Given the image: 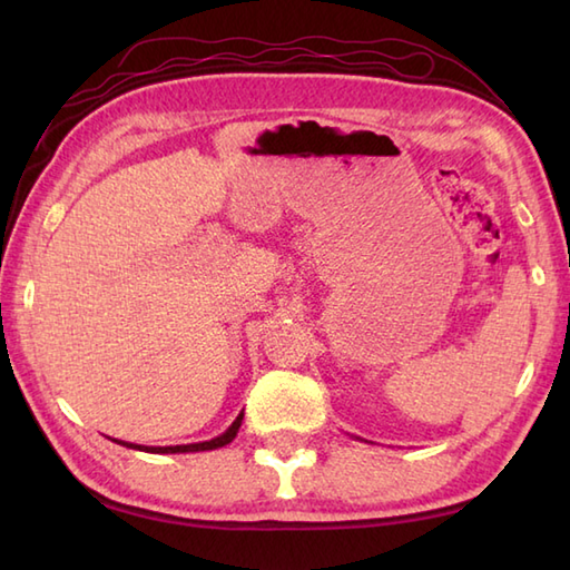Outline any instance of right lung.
Instances as JSON below:
<instances>
[{
  "label": "right lung",
  "mask_w": 570,
  "mask_h": 570,
  "mask_svg": "<svg viewBox=\"0 0 570 570\" xmlns=\"http://www.w3.org/2000/svg\"><path fill=\"white\" fill-rule=\"evenodd\" d=\"M239 426H242V414L235 419L233 426H229L223 435H217V439H213V441L190 443V445H166V448H144V445L125 443V441H117V443H122V445H127V448H139V451L144 448V451H149V453H190V451H215V448H223V445H227L229 441H233L235 435H237V431H239Z\"/></svg>",
  "instance_id": "obj_1"
}]
</instances>
